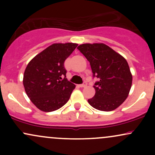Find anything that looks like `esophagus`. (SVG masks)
<instances>
[{
	"mask_svg": "<svg viewBox=\"0 0 155 155\" xmlns=\"http://www.w3.org/2000/svg\"><path fill=\"white\" fill-rule=\"evenodd\" d=\"M87 82H84L83 84H79V86L80 87H87Z\"/></svg>",
	"mask_w": 155,
	"mask_h": 155,
	"instance_id": "obj_1",
	"label": "esophagus"
}]
</instances>
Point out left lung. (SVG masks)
<instances>
[{
    "label": "left lung",
    "mask_w": 155,
    "mask_h": 155,
    "mask_svg": "<svg viewBox=\"0 0 155 155\" xmlns=\"http://www.w3.org/2000/svg\"><path fill=\"white\" fill-rule=\"evenodd\" d=\"M77 49L90 62L93 77L99 79L93 86L95 96L88 103L100 111L116 109L126 100L132 86L127 60L104 44H84Z\"/></svg>",
    "instance_id": "1"
}]
</instances>
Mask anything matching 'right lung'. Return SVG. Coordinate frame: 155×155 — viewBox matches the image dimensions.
I'll return each instance as SVG.
<instances>
[{"mask_svg":"<svg viewBox=\"0 0 155 155\" xmlns=\"http://www.w3.org/2000/svg\"><path fill=\"white\" fill-rule=\"evenodd\" d=\"M77 46L74 43L53 44L27 65L23 76L25 90L41 111H55L68 101L76 85L65 78L64 63Z\"/></svg>","mask_w":155,"mask_h":155,"instance_id":"right-lung-1","label":"right lung"}]
</instances>
